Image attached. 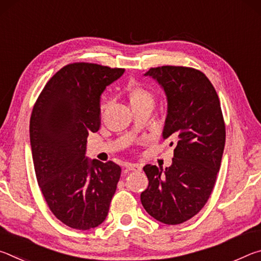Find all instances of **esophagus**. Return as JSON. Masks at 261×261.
<instances>
[{"label":"esophagus","instance_id":"34e87169","mask_svg":"<svg viewBox=\"0 0 261 261\" xmlns=\"http://www.w3.org/2000/svg\"><path fill=\"white\" fill-rule=\"evenodd\" d=\"M125 167H126V169L132 170V171L141 170V166L138 165V163H126Z\"/></svg>","mask_w":261,"mask_h":261}]
</instances>
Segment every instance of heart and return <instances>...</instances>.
I'll use <instances>...</instances> for the list:
<instances>
[{
	"label": "heart",
	"instance_id": "1",
	"mask_svg": "<svg viewBox=\"0 0 261 261\" xmlns=\"http://www.w3.org/2000/svg\"><path fill=\"white\" fill-rule=\"evenodd\" d=\"M125 95L132 110L145 107V106H153L154 103V95L148 88L144 87L141 84L135 81H131L125 87ZM105 106H101L103 109Z\"/></svg>",
	"mask_w": 261,
	"mask_h": 261
}]
</instances>
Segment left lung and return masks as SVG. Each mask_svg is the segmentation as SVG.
<instances>
[{"instance_id": "obj_1", "label": "left lung", "mask_w": 261, "mask_h": 261, "mask_svg": "<svg viewBox=\"0 0 261 261\" xmlns=\"http://www.w3.org/2000/svg\"><path fill=\"white\" fill-rule=\"evenodd\" d=\"M165 90L168 101L162 138L175 144L173 163L146 165L144 208L165 224H179L199 213L213 191L226 144L220 100L210 79L188 67L151 68L145 73Z\"/></svg>"}]
</instances>
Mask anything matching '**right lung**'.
I'll use <instances>...</instances> for the list:
<instances>
[{
	"mask_svg": "<svg viewBox=\"0 0 261 261\" xmlns=\"http://www.w3.org/2000/svg\"><path fill=\"white\" fill-rule=\"evenodd\" d=\"M124 69L77 62L53 76L35 101L30 140L35 176L48 207L65 226L98 227L121 177L113 161H88L87 136L100 127V96Z\"/></svg>",
	"mask_w": 261,
	"mask_h": 261,
	"instance_id": "add662e5",
	"label": "right lung"
}]
</instances>
